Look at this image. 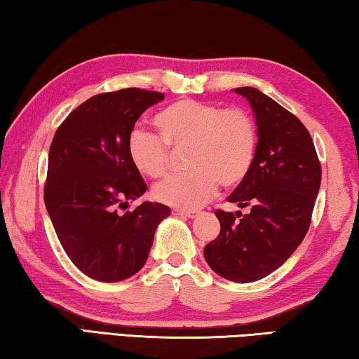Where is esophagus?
<instances>
[{"label":"esophagus","instance_id":"34e87169","mask_svg":"<svg viewBox=\"0 0 359 359\" xmlns=\"http://www.w3.org/2000/svg\"><path fill=\"white\" fill-rule=\"evenodd\" d=\"M172 214L179 215V217H185V218H193L194 215H196V210L194 209H174Z\"/></svg>","mask_w":359,"mask_h":359}]
</instances>
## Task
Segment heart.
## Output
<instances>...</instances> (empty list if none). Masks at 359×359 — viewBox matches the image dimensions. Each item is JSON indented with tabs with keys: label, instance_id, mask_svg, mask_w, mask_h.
Instances as JSON below:
<instances>
[{
	"label": "heart",
	"instance_id": "heart-1",
	"mask_svg": "<svg viewBox=\"0 0 359 359\" xmlns=\"http://www.w3.org/2000/svg\"><path fill=\"white\" fill-rule=\"evenodd\" d=\"M160 137L135 130L126 151L139 172L158 179L169 168V149L187 147L190 171L171 175L154 188L156 201L177 209H196L214 196L220 184L239 185L253 166L258 131L244 109H223L194 100H179L158 111L154 118Z\"/></svg>",
	"mask_w": 359,
	"mask_h": 359
}]
</instances>
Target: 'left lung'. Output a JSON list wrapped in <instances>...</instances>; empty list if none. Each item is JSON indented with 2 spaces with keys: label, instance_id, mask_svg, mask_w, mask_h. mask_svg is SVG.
Listing matches in <instances>:
<instances>
[{
  "label": "left lung",
  "instance_id": "left-lung-1",
  "mask_svg": "<svg viewBox=\"0 0 359 359\" xmlns=\"http://www.w3.org/2000/svg\"><path fill=\"white\" fill-rule=\"evenodd\" d=\"M234 92L250 102L258 126L253 166L228 196L248 214L217 210L220 234L205 245L204 258L215 274L247 283L274 272L306 238L321 166L296 115L253 87Z\"/></svg>",
  "mask_w": 359,
  "mask_h": 359
}]
</instances>
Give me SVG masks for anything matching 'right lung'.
<instances>
[{
	"label": "right lung",
	"mask_w": 359,
	"mask_h": 359,
	"mask_svg": "<svg viewBox=\"0 0 359 359\" xmlns=\"http://www.w3.org/2000/svg\"><path fill=\"white\" fill-rule=\"evenodd\" d=\"M165 95L141 88L101 93L74 109L48 150L46 209L66 255L85 276L125 280L142 269L168 205L141 198L147 185L133 166L126 144L137 118Z\"/></svg>",
	"instance_id": "add662e5"
}]
</instances>
